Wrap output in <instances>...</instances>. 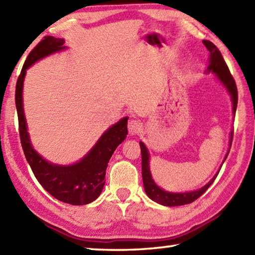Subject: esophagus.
<instances>
[{
  "label": "esophagus",
  "mask_w": 255,
  "mask_h": 255,
  "mask_svg": "<svg viewBox=\"0 0 255 255\" xmlns=\"http://www.w3.org/2000/svg\"><path fill=\"white\" fill-rule=\"evenodd\" d=\"M141 127H143V125H141L139 120L133 119V120H130V122L128 123V130H129V133H130L131 136L137 135V133L140 131Z\"/></svg>",
  "instance_id": "1"
}]
</instances>
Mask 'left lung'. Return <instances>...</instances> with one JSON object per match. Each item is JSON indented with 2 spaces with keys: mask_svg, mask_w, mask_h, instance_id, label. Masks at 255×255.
<instances>
[{
  "mask_svg": "<svg viewBox=\"0 0 255 255\" xmlns=\"http://www.w3.org/2000/svg\"><path fill=\"white\" fill-rule=\"evenodd\" d=\"M206 48L209 50V59H208V66H207V70L205 71L206 74H214L216 76V80H217L219 83H221L227 93L230 94L231 100H232V111L233 115H235L236 112V107H237V89L235 81L231 75V72L228 70L226 65L225 60H224L221 51L217 49L213 42L209 40H202ZM232 139H233V130L230 133V148H228L225 157L223 159V163L225 162L227 158V155L230 153L231 145H232ZM140 146V152H141V175H143V183H144V189L146 195L148 196L149 199L153 201L157 202V204L166 207H176V206H182L187 204H191V202L198 199L201 195H204L206 190L208 189L215 179L217 178L219 173V170L216 172V174L211 178L208 183H206L204 187H201L198 190H193V191H188V192H172V191H166V190L162 189L158 187L155 182L152 173H150V167H149V159H150V154L148 148L146 147V145L143 141H139Z\"/></svg>",
  "mask_w": 255,
  "mask_h": 255,
  "instance_id": "obj_1",
  "label": "left lung"
}]
</instances>
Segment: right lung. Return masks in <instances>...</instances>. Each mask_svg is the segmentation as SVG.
<instances>
[{"label":"right lung","mask_w":255,"mask_h":255,"mask_svg":"<svg viewBox=\"0 0 255 255\" xmlns=\"http://www.w3.org/2000/svg\"><path fill=\"white\" fill-rule=\"evenodd\" d=\"M65 39L45 37L25 59L16 82L15 106L18 111L21 144L34 176L47 192L59 201L70 205H88L101 195L105 187L106 171L116 148L128 135V117H124L102 133L93 147L83 157L73 164L49 162L33 148L28 132L23 109V82L27 70L40 59L67 49Z\"/></svg>","instance_id":"right-lung-1"}]
</instances>
